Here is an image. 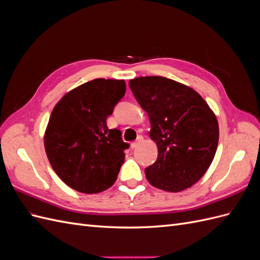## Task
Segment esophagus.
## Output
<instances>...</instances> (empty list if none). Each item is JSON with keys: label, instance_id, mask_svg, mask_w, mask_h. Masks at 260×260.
<instances>
[{"label": "esophagus", "instance_id": "obj_1", "mask_svg": "<svg viewBox=\"0 0 260 260\" xmlns=\"http://www.w3.org/2000/svg\"><path fill=\"white\" fill-rule=\"evenodd\" d=\"M142 141H143V137L140 136V137L135 141V142L131 143V148H137V147L139 146V144H140L141 142H142Z\"/></svg>", "mask_w": 260, "mask_h": 260}]
</instances>
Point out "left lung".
<instances>
[{"label": "left lung", "instance_id": "obj_1", "mask_svg": "<svg viewBox=\"0 0 260 260\" xmlns=\"http://www.w3.org/2000/svg\"><path fill=\"white\" fill-rule=\"evenodd\" d=\"M129 86L149 117L148 136L158 148L157 160L145 169L147 181L167 192L191 187L215 157L216 115L195 90L168 78L139 77Z\"/></svg>", "mask_w": 260, "mask_h": 260}]
</instances>
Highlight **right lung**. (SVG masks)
Segmentation results:
<instances>
[{"instance_id": "obj_1", "label": "right lung", "mask_w": 260, "mask_h": 260, "mask_svg": "<svg viewBox=\"0 0 260 260\" xmlns=\"http://www.w3.org/2000/svg\"><path fill=\"white\" fill-rule=\"evenodd\" d=\"M124 93V80L94 79L53 108L44 135L46 156L62 182L78 192L105 191L119 174L129 144L106 120Z\"/></svg>"}]
</instances>
